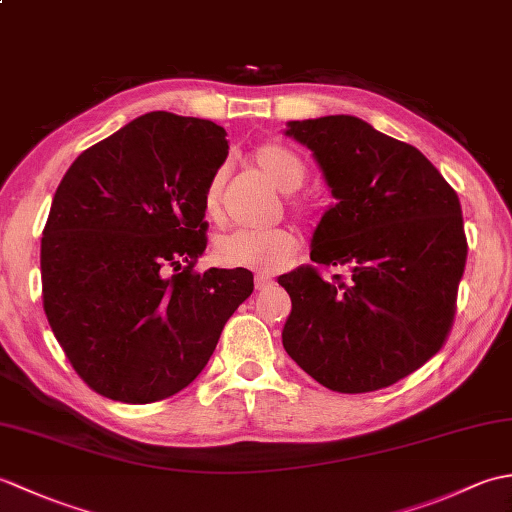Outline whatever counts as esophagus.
<instances>
[{
  "mask_svg": "<svg viewBox=\"0 0 512 512\" xmlns=\"http://www.w3.org/2000/svg\"><path fill=\"white\" fill-rule=\"evenodd\" d=\"M275 284H277V281H275L273 277H268V275H257V277H255V288H257L259 292L273 288Z\"/></svg>",
  "mask_w": 512,
  "mask_h": 512,
  "instance_id": "1",
  "label": "esophagus"
}]
</instances>
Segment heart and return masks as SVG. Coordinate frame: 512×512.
Segmentation results:
<instances>
[{"instance_id":"b5f03b06","label":"heart","mask_w":512,"mask_h":512,"mask_svg":"<svg viewBox=\"0 0 512 512\" xmlns=\"http://www.w3.org/2000/svg\"><path fill=\"white\" fill-rule=\"evenodd\" d=\"M253 162L264 176L284 193L297 191L306 180V167L295 151L279 145L264 143L253 151ZM224 169L215 171L204 189V211L211 220L222 213ZM299 215H308V204H295ZM299 248L297 235L286 226H275L268 231H233L222 235L213 246L215 262L226 268H248L259 273H277L284 268Z\"/></svg>"}]
</instances>
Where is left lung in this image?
Instances as JSON below:
<instances>
[{
  "instance_id": "1",
  "label": "left lung",
  "mask_w": 512,
  "mask_h": 512,
  "mask_svg": "<svg viewBox=\"0 0 512 512\" xmlns=\"http://www.w3.org/2000/svg\"><path fill=\"white\" fill-rule=\"evenodd\" d=\"M288 127L314 151L336 204L312 237L317 266L279 277L292 299L284 347L332 391L389 387L451 332L469 248L458 193L416 147L361 118ZM319 265L350 267L351 277L323 280Z\"/></svg>"
}]
</instances>
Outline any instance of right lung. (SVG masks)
<instances>
[{"label": "right lung", "mask_w": 512, "mask_h": 512, "mask_svg": "<svg viewBox=\"0 0 512 512\" xmlns=\"http://www.w3.org/2000/svg\"><path fill=\"white\" fill-rule=\"evenodd\" d=\"M226 156L224 127L149 112L63 176L41 237L43 310L96 394L129 405L178 394L253 292L246 268L195 270L204 189Z\"/></svg>", "instance_id": "right-lung-1"}]
</instances>
